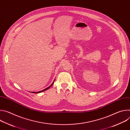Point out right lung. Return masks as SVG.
<instances>
[{"label":"right lung","mask_w":130,"mask_h":130,"mask_svg":"<svg viewBox=\"0 0 130 130\" xmlns=\"http://www.w3.org/2000/svg\"><path fill=\"white\" fill-rule=\"evenodd\" d=\"M54 82L52 83V84L50 86H49L48 87H47V88H46V89H44V90H41V91H38V92H32V93H40V92H43V91H45V90H47V89H48L52 85H53V83H54Z\"/></svg>","instance_id":"right-lung-1"}]
</instances>
